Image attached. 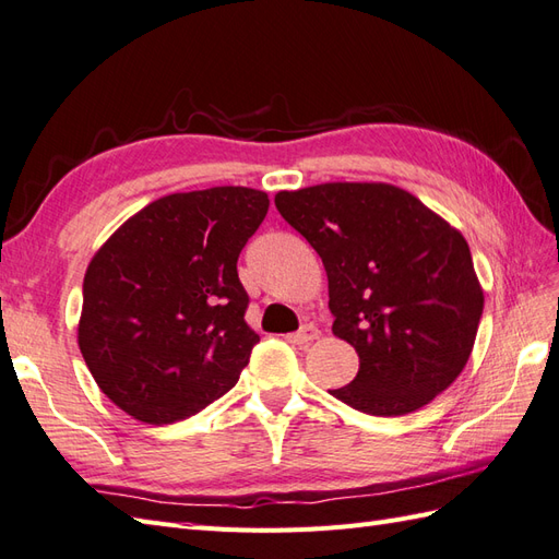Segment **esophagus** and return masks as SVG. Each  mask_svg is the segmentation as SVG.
Returning a JSON list of instances; mask_svg holds the SVG:
<instances>
[{"instance_id":"34e87169","label":"esophagus","mask_w":559,"mask_h":559,"mask_svg":"<svg viewBox=\"0 0 559 559\" xmlns=\"http://www.w3.org/2000/svg\"><path fill=\"white\" fill-rule=\"evenodd\" d=\"M319 335H321V333H319L317 325H302L297 333L288 335V342H293V345H297V347H307V345H311V342L317 340Z\"/></svg>"}]
</instances>
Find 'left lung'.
<instances>
[{"label":"left lung","instance_id":"left-lung-1","mask_svg":"<svg viewBox=\"0 0 559 559\" xmlns=\"http://www.w3.org/2000/svg\"><path fill=\"white\" fill-rule=\"evenodd\" d=\"M276 207L319 252L333 333L359 373L331 394L368 416H406L461 376L484 311L463 234L380 181L278 191Z\"/></svg>","mask_w":559,"mask_h":559}]
</instances>
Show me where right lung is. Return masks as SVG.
Returning <instances> with one entry per match:
<instances>
[{
	"label": "right lung",
	"instance_id": "1",
	"mask_svg": "<svg viewBox=\"0 0 559 559\" xmlns=\"http://www.w3.org/2000/svg\"><path fill=\"white\" fill-rule=\"evenodd\" d=\"M269 195L214 186L153 200L92 257L78 345L127 416L169 425L234 388L260 342L246 323L238 254Z\"/></svg>",
	"mask_w": 559,
	"mask_h": 559
}]
</instances>
